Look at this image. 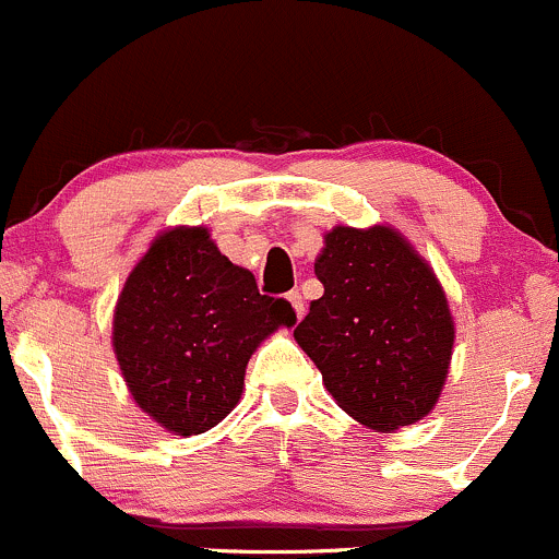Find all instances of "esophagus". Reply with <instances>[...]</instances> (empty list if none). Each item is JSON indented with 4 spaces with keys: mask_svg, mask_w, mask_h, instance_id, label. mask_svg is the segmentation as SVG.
I'll return each mask as SVG.
<instances>
[{
    "mask_svg": "<svg viewBox=\"0 0 559 559\" xmlns=\"http://www.w3.org/2000/svg\"><path fill=\"white\" fill-rule=\"evenodd\" d=\"M287 301H290L293 309H296V317H298V320H301L304 311H306V304H304V296H301V293H298V290H290V293H287Z\"/></svg>",
    "mask_w": 559,
    "mask_h": 559,
    "instance_id": "obj_1",
    "label": "esophagus"
}]
</instances>
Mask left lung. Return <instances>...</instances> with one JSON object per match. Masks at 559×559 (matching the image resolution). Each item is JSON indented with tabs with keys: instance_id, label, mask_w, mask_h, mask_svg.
I'll use <instances>...</instances> for the list:
<instances>
[{
	"instance_id": "1",
	"label": "left lung",
	"mask_w": 559,
	"mask_h": 559,
	"mask_svg": "<svg viewBox=\"0 0 559 559\" xmlns=\"http://www.w3.org/2000/svg\"><path fill=\"white\" fill-rule=\"evenodd\" d=\"M314 274L325 293L293 335L333 400L378 431L429 416L455 338L445 290L429 263L392 226H335Z\"/></svg>"
}]
</instances>
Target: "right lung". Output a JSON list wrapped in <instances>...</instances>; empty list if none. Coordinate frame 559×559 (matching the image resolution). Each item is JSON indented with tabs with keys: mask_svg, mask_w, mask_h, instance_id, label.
Here are the masks:
<instances>
[{
	"mask_svg": "<svg viewBox=\"0 0 559 559\" xmlns=\"http://www.w3.org/2000/svg\"><path fill=\"white\" fill-rule=\"evenodd\" d=\"M296 325L285 298L215 248L205 226L162 231L135 263L114 309L111 344L143 413L191 437L224 421L266 335Z\"/></svg>",
	"mask_w": 559,
	"mask_h": 559,
	"instance_id": "1",
	"label": "right lung"
}]
</instances>
